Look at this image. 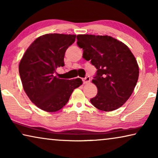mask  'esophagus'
Instances as JSON below:
<instances>
[{
	"label": "esophagus",
	"instance_id": "esophagus-1",
	"mask_svg": "<svg viewBox=\"0 0 158 158\" xmlns=\"http://www.w3.org/2000/svg\"><path fill=\"white\" fill-rule=\"evenodd\" d=\"M83 83L84 84H87V83H89L90 81V77L89 76H87L85 77H84L83 79Z\"/></svg>",
	"mask_w": 158,
	"mask_h": 158
}]
</instances>
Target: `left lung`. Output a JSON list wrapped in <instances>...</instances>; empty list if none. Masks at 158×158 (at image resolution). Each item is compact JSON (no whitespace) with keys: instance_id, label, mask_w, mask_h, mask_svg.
<instances>
[{"instance_id":"left-lung-1","label":"left lung","mask_w":158,"mask_h":158,"mask_svg":"<svg viewBox=\"0 0 158 158\" xmlns=\"http://www.w3.org/2000/svg\"><path fill=\"white\" fill-rule=\"evenodd\" d=\"M83 58L97 69L93 83L98 88L90 102L102 111L121 107L133 92L139 76L138 63L127 45L108 35H78Z\"/></svg>"}]
</instances>
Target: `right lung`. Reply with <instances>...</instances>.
Returning <instances> with one entry per match:
<instances>
[{"instance_id": "1", "label": "right lung", "mask_w": 158, "mask_h": 158, "mask_svg": "<svg viewBox=\"0 0 158 158\" xmlns=\"http://www.w3.org/2000/svg\"><path fill=\"white\" fill-rule=\"evenodd\" d=\"M75 35L45 34L33 41L19 64V74L25 92L36 106L56 112L65 106L81 78L60 79L56 69L63 67L66 50L75 42Z\"/></svg>"}]
</instances>
